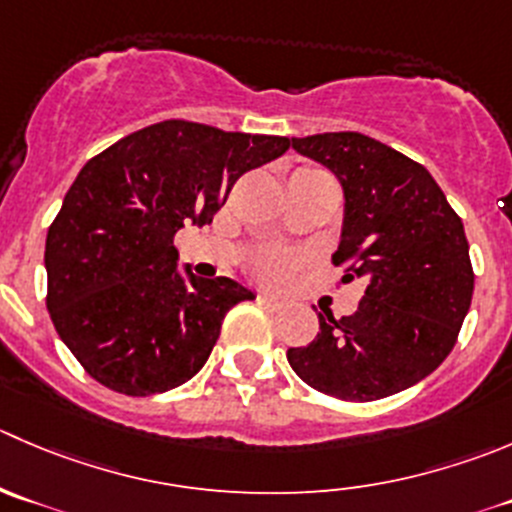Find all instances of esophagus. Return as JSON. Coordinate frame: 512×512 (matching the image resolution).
I'll return each instance as SVG.
<instances>
[{
	"instance_id": "esophagus-1",
	"label": "esophagus",
	"mask_w": 512,
	"mask_h": 512,
	"mask_svg": "<svg viewBox=\"0 0 512 512\" xmlns=\"http://www.w3.org/2000/svg\"><path fill=\"white\" fill-rule=\"evenodd\" d=\"M257 302H260L262 307H270V310H280V307H282V302L277 300V297L267 295V292H262V295H257Z\"/></svg>"
}]
</instances>
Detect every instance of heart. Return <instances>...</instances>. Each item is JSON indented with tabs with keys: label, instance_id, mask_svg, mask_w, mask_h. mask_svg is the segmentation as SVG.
Masks as SVG:
<instances>
[{
	"label": "heart",
	"instance_id": "b5f03b06",
	"mask_svg": "<svg viewBox=\"0 0 512 512\" xmlns=\"http://www.w3.org/2000/svg\"><path fill=\"white\" fill-rule=\"evenodd\" d=\"M297 172H310V170H297ZM297 257L292 252L285 250H265L252 260V270L267 282H282L290 275L292 265H295Z\"/></svg>",
	"mask_w": 512,
	"mask_h": 512
}]
</instances>
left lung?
<instances>
[{"label":"left lung","instance_id":"obj_1","mask_svg":"<svg viewBox=\"0 0 512 512\" xmlns=\"http://www.w3.org/2000/svg\"><path fill=\"white\" fill-rule=\"evenodd\" d=\"M292 150L327 167L342 187L335 265L360 277L352 315L327 310L287 362L310 388L340 400L388 398L425 380L453 350L473 300L463 220L428 170L360 132L292 137Z\"/></svg>","mask_w":512,"mask_h":512}]
</instances>
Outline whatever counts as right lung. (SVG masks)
I'll list each match as a JSON object with an SVG mask.
<instances>
[{"label": "right lung", "mask_w": 512, "mask_h": 512, "mask_svg": "<svg viewBox=\"0 0 512 512\" xmlns=\"http://www.w3.org/2000/svg\"><path fill=\"white\" fill-rule=\"evenodd\" d=\"M287 147V137L167 119L79 170L47 232V310L104 388L145 398L202 370L227 310L255 292L180 270L175 235L210 225L232 185Z\"/></svg>", "instance_id": "1"}]
</instances>
